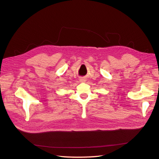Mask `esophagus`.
<instances>
[{"label": "esophagus", "instance_id": "1", "mask_svg": "<svg viewBox=\"0 0 159 159\" xmlns=\"http://www.w3.org/2000/svg\"><path fill=\"white\" fill-rule=\"evenodd\" d=\"M80 81L81 83H84L85 82V79H81L80 80Z\"/></svg>", "mask_w": 159, "mask_h": 159}]
</instances>
